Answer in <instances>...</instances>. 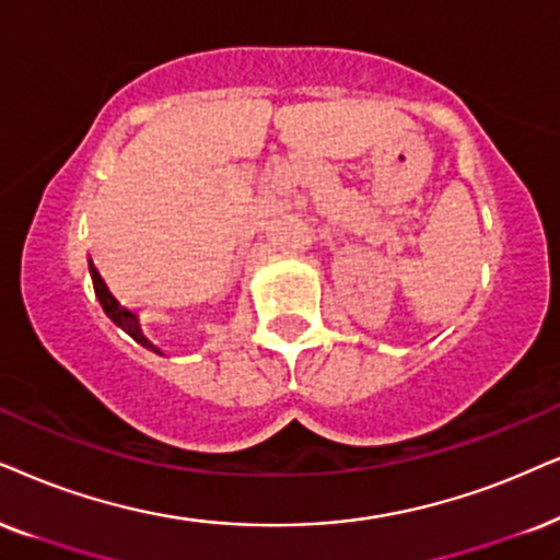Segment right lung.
Returning a JSON list of instances; mask_svg holds the SVG:
<instances>
[{"instance_id":"right-lung-1","label":"right lung","mask_w":560,"mask_h":560,"mask_svg":"<svg viewBox=\"0 0 560 560\" xmlns=\"http://www.w3.org/2000/svg\"><path fill=\"white\" fill-rule=\"evenodd\" d=\"M90 273H92V287H95V294H97V300H101V304H103V310L105 313H108V317L116 325H121V328L129 332V336L133 338V341H139L141 346H147V349H152V351H158V353H162L158 346H154L150 338L144 336V332H141V328H139V320H137V315L131 313L129 307H124L121 302L116 300V296L110 294V289L105 287V281H103V276H101V271H97L95 268V264H90Z\"/></svg>"}]
</instances>
